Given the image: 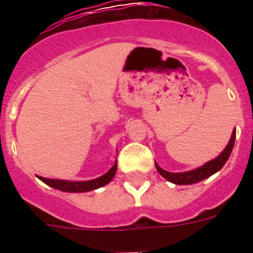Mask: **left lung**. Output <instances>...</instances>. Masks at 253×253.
<instances>
[{"instance_id": "obj_1", "label": "left lung", "mask_w": 253, "mask_h": 253, "mask_svg": "<svg viewBox=\"0 0 253 253\" xmlns=\"http://www.w3.org/2000/svg\"><path fill=\"white\" fill-rule=\"evenodd\" d=\"M235 136L236 134H235V130H234L232 131L231 139H230V142H228L227 147L223 150V152H222V154H220L216 159L210 160V162L206 163L205 166L194 169V170H189V172H182V173H170L160 168L156 163H155V166H156L158 172L160 173L166 180H168L169 182H173V184H176V185L196 184V182H200V181L205 180V178H208V177H210L215 172H218V170H219L224 164H226V162H227L228 158H230V155H231L232 148H234Z\"/></svg>"}]
</instances>
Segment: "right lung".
<instances>
[{"label":"right lung","instance_id":"obj_1","mask_svg":"<svg viewBox=\"0 0 253 253\" xmlns=\"http://www.w3.org/2000/svg\"><path fill=\"white\" fill-rule=\"evenodd\" d=\"M117 172V163L111 167L110 170L105 173L103 176L95 178V180L90 181H64V180H52V178H44V177H39V180H42L44 184L49 185L55 189H59L61 192H71V193H83V192H90L97 188L105 186L109 184L113 177L115 176Z\"/></svg>","mask_w":253,"mask_h":253}]
</instances>
